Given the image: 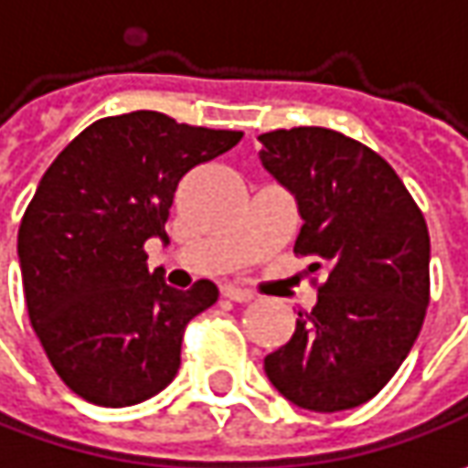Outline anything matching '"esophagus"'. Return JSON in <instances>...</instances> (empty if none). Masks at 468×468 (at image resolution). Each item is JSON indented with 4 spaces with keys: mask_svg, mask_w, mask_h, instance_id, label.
I'll return each mask as SVG.
<instances>
[{
    "mask_svg": "<svg viewBox=\"0 0 468 468\" xmlns=\"http://www.w3.org/2000/svg\"><path fill=\"white\" fill-rule=\"evenodd\" d=\"M221 294H224L226 299H234V302H252L255 299V294L250 292V289H242V286H224L221 289Z\"/></svg>",
    "mask_w": 468,
    "mask_h": 468,
    "instance_id": "obj_1",
    "label": "esophagus"
}]
</instances>
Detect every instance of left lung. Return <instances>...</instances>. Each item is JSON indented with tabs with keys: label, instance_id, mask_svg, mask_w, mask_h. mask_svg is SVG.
I'll return each instance as SVG.
<instances>
[{
	"label": "left lung",
	"instance_id": "obj_1",
	"mask_svg": "<svg viewBox=\"0 0 468 468\" xmlns=\"http://www.w3.org/2000/svg\"><path fill=\"white\" fill-rule=\"evenodd\" d=\"M265 171L302 216L294 252L323 268L313 313L265 356L283 399L344 411L378 396L422 331L430 302V234L422 210L367 145L325 127L258 137Z\"/></svg>",
	"mask_w": 468,
	"mask_h": 468
}]
</instances>
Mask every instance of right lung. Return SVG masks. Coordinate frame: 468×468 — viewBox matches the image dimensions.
I'll list each match as a JSON object with an SVG mask.
<instances>
[{"mask_svg":"<svg viewBox=\"0 0 468 468\" xmlns=\"http://www.w3.org/2000/svg\"><path fill=\"white\" fill-rule=\"evenodd\" d=\"M242 140L158 112L93 122L27 206L17 258L30 325L64 386L99 406H133L169 386L187 323L218 289H171L148 271L145 242H166L179 179Z\"/></svg>","mask_w":468,"mask_h":468,"instance_id":"1","label":"right lung"}]
</instances>
